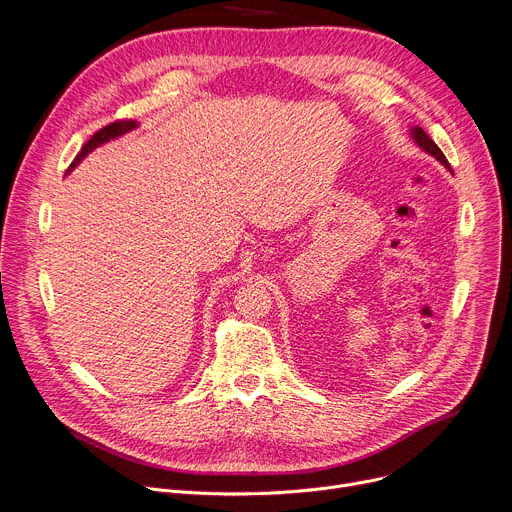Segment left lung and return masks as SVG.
<instances>
[{
  "label": "left lung",
  "mask_w": 512,
  "mask_h": 512,
  "mask_svg": "<svg viewBox=\"0 0 512 512\" xmlns=\"http://www.w3.org/2000/svg\"><path fill=\"white\" fill-rule=\"evenodd\" d=\"M413 139L417 141V145H421V148L427 152V154H431L435 160H440L446 168H450V162L446 160V156H444V152L437 148V145L433 143V139H429V135L421 129V127H415L413 129Z\"/></svg>",
  "instance_id": "1"
}]
</instances>
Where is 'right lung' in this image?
Wrapping results in <instances>:
<instances>
[{"mask_svg":"<svg viewBox=\"0 0 512 512\" xmlns=\"http://www.w3.org/2000/svg\"><path fill=\"white\" fill-rule=\"evenodd\" d=\"M133 127H135V121H131V119H117V121H113V123L101 127V129L83 145V150L79 152V156H77L75 160H72V164L68 166V170L75 168L91 150L97 148V145H101V143H105V141H109V139H113V137H119V135L127 133V131L133 129Z\"/></svg>","mask_w":512,"mask_h":512,"instance_id":"obj_1","label":"right lung"}]
</instances>
